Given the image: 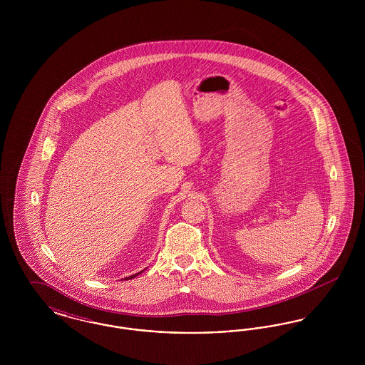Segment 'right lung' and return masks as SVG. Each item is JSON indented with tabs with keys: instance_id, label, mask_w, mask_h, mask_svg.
I'll use <instances>...</instances> for the list:
<instances>
[{
	"instance_id": "right-lung-1",
	"label": "right lung",
	"mask_w": 365,
	"mask_h": 365,
	"mask_svg": "<svg viewBox=\"0 0 365 365\" xmlns=\"http://www.w3.org/2000/svg\"><path fill=\"white\" fill-rule=\"evenodd\" d=\"M135 277H137V275H133V277H128V278H125V279L135 278Z\"/></svg>"
}]
</instances>
